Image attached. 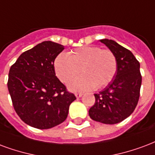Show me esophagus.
Wrapping results in <instances>:
<instances>
[{
  "label": "esophagus",
  "mask_w": 155,
  "mask_h": 155,
  "mask_svg": "<svg viewBox=\"0 0 155 155\" xmlns=\"http://www.w3.org/2000/svg\"><path fill=\"white\" fill-rule=\"evenodd\" d=\"M82 94H79V93H77V94H75V97L76 98H81V97H82Z\"/></svg>",
  "instance_id": "esophagus-1"
}]
</instances>
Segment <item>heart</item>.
I'll return each mask as SVG.
<instances>
[{"label":"heart","instance_id":"obj_1","mask_svg":"<svg viewBox=\"0 0 155 155\" xmlns=\"http://www.w3.org/2000/svg\"><path fill=\"white\" fill-rule=\"evenodd\" d=\"M54 70L57 78L67 84L81 70L83 75L74 79L69 84L74 92H84L107 86L115 77L117 71L116 55L108 49L96 46H83L61 53L55 58Z\"/></svg>","mask_w":155,"mask_h":155}]
</instances>
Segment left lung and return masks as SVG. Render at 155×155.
<instances>
[{
    "label": "left lung",
    "mask_w": 155,
    "mask_h": 155,
    "mask_svg": "<svg viewBox=\"0 0 155 155\" xmlns=\"http://www.w3.org/2000/svg\"><path fill=\"white\" fill-rule=\"evenodd\" d=\"M116 55L117 71L108 85L94 94L95 104L89 111L90 118L104 124H116L134 112L140 98L142 77L140 62L132 52L117 42L99 40Z\"/></svg>",
    "instance_id": "1"
}]
</instances>
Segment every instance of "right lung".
<instances>
[{
    "instance_id": "right-lung-1",
    "label": "right lung",
    "mask_w": 155,
    "mask_h": 155,
    "mask_svg": "<svg viewBox=\"0 0 155 155\" xmlns=\"http://www.w3.org/2000/svg\"><path fill=\"white\" fill-rule=\"evenodd\" d=\"M64 46L51 41L23 52L9 71L8 90L14 108L30 127L49 129L62 123L75 96L56 76L55 58Z\"/></svg>"
}]
</instances>
